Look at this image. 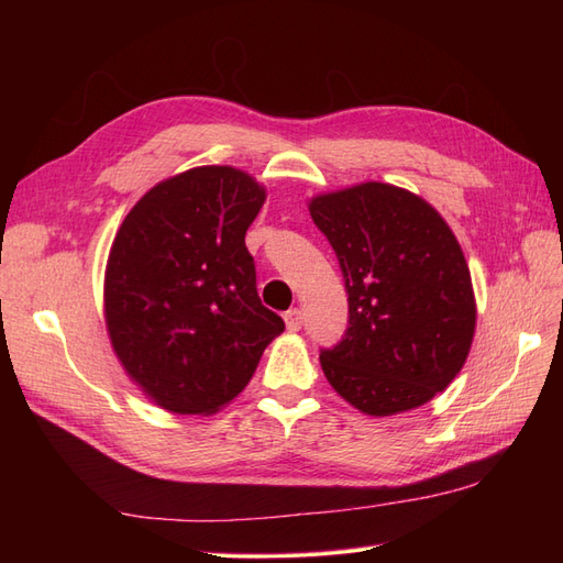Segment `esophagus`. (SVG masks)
I'll return each mask as SVG.
<instances>
[{
    "instance_id": "1",
    "label": "esophagus",
    "mask_w": 563,
    "mask_h": 563,
    "mask_svg": "<svg viewBox=\"0 0 563 563\" xmlns=\"http://www.w3.org/2000/svg\"><path fill=\"white\" fill-rule=\"evenodd\" d=\"M284 321H286V329L288 331H300L302 327V312L298 308H291L284 312Z\"/></svg>"
}]
</instances>
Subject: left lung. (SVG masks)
<instances>
[{"instance_id": "obj_1", "label": "left lung", "mask_w": 563, "mask_h": 563, "mask_svg": "<svg viewBox=\"0 0 563 563\" xmlns=\"http://www.w3.org/2000/svg\"><path fill=\"white\" fill-rule=\"evenodd\" d=\"M347 288V331L319 362L366 416L428 404L463 368L476 323L470 267L428 201L387 183L310 199Z\"/></svg>"}]
</instances>
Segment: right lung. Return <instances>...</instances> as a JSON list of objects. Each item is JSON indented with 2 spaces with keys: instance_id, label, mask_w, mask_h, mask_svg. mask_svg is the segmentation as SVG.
<instances>
[{
  "instance_id": "1",
  "label": "right lung",
  "mask_w": 563,
  "mask_h": 563,
  "mask_svg": "<svg viewBox=\"0 0 563 563\" xmlns=\"http://www.w3.org/2000/svg\"><path fill=\"white\" fill-rule=\"evenodd\" d=\"M265 187L232 166L157 183L129 211L106 267L117 360L157 406L211 416L249 385L284 331L255 288L246 230Z\"/></svg>"
}]
</instances>
